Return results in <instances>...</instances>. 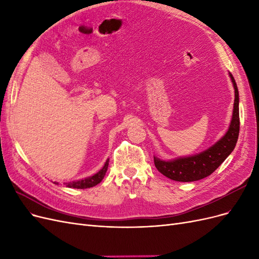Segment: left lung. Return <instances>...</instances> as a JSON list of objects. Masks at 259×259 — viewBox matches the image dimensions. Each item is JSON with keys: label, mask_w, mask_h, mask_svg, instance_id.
I'll list each match as a JSON object with an SVG mask.
<instances>
[{"label": "left lung", "mask_w": 259, "mask_h": 259, "mask_svg": "<svg viewBox=\"0 0 259 259\" xmlns=\"http://www.w3.org/2000/svg\"><path fill=\"white\" fill-rule=\"evenodd\" d=\"M230 77L234 88V105L230 126L226 135L207 150L188 158L162 161L154 156V165L161 174L176 182H195L209 176L226 160L238 142L240 132L239 91L234 77Z\"/></svg>", "instance_id": "8db88e82"}]
</instances>
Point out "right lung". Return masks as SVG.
<instances>
[{
    "label": "right lung",
    "mask_w": 259,
    "mask_h": 259,
    "mask_svg": "<svg viewBox=\"0 0 259 259\" xmlns=\"http://www.w3.org/2000/svg\"><path fill=\"white\" fill-rule=\"evenodd\" d=\"M108 165H109V160H107L104 167L101 168L97 174L93 175L91 177H88V178L77 180V182L68 183V184H66V186L69 188H76V189H86V188H91V187L96 186L97 184H99L101 182V180L104 179V177L106 175V171L108 169ZM55 184H57V183H55Z\"/></svg>",
    "instance_id": "add662e5"
}]
</instances>
